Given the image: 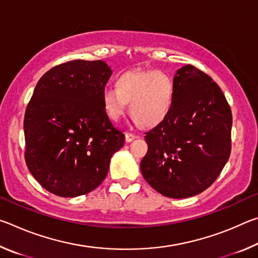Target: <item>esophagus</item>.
<instances>
[{"mask_svg":"<svg viewBox=\"0 0 258 258\" xmlns=\"http://www.w3.org/2000/svg\"><path fill=\"white\" fill-rule=\"evenodd\" d=\"M138 138V135H135V134H133V133H126L125 134V141L126 142H132L134 139H137Z\"/></svg>","mask_w":258,"mask_h":258,"instance_id":"obj_1","label":"esophagus"}]
</instances>
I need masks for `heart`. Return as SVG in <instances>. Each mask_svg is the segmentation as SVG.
Here are the masks:
<instances>
[{
    "instance_id": "heart-1",
    "label": "heart",
    "mask_w": 258,
    "mask_h": 258,
    "mask_svg": "<svg viewBox=\"0 0 258 258\" xmlns=\"http://www.w3.org/2000/svg\"><path fill=\"white\" fill-rule=\"evenodd\" d=\"M174 83L160 71H133L121 74L115 87L102 91L106 115L118 121L130 102V113L145 128L159 125L169 115L174 103Z\"/></svg>"
}]
</instances>
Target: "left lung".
Here are the masks:
<instances>
[{
    "mask_svg": "<svg viewBox=\"0 0 258 258\" xmlns=\"http://www.w3.org/2000/svg\"><path fill=\"white\" fill-rule=\"evenodd\" d=\"M174 103L146 134L140 164L146 181L165 197L189 198L211 186L229 160L232 113L213 78L191 64L174 76Z\"/></svg>",
    "mask_w": 258,
    "mask_h": 258,
    "instance_id": "8db88e82",
    "label": "left lung"
}]
</instances>
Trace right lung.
<instances>
[{
    "label": "right lung",
    "mask_w": 258,
    "mask_h": 258,
    "mask_svg": "<svg viewBox=\"0 0 258 258\" xmlns=\"http://www.w3.org/2000/svg\"><path fill=\"white\" fill-rule=\"evenodd\" d=\"M111 69L102 60H73L41 77L24 119L25 160L40 184L59 197L89 194L106 178L125 135L102 103Z\"/></svg>",
    "instance_id": "add662e5"
}]
</instances>
